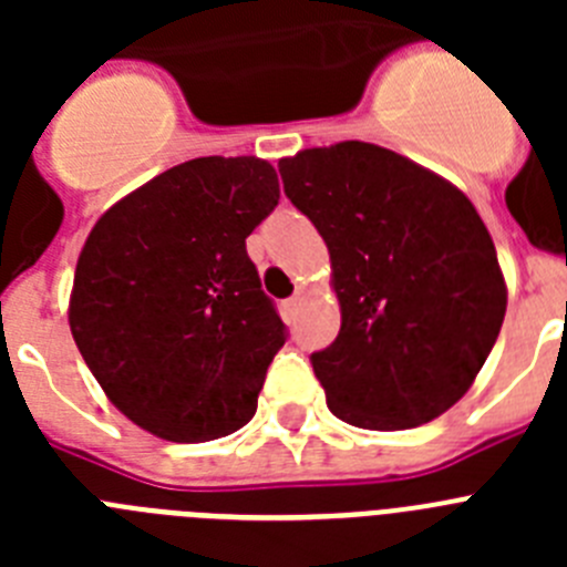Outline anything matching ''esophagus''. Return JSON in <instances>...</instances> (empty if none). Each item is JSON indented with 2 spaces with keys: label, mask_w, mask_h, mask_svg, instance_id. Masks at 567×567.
I'll return each instance as SVG.
<instances>
[{
  "label": "esophagus",
  "mask_w": 567,
  "mask_h": 567,
  "mask_svg": "<svg viewBox=\"0 0 567 567\" xmlns=\"http://www.w3.org/2000/svg\"><path fill=\"white\" fill-rule=\"evenodd\" d=\"M298 307H300V292H295L292 298H287V300H284V309H287V315H289V318H292V315L298 312Z\"/></svg>",
  "instance_id": "34e87169"
}]
</instances>
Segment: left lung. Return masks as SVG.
<instances>
[{
  "instance_id": "8db88e82",
  "label": "left lung",
  "mask_w": 567,
  "mask_h": 567,
  "mask_svg": "<svg viewBox=\"0 0 567 567\" xmlns=\"http://www.w3.org/2000/svg\"><path fill=\"white\" fill-rule=\"evenodd\" d=\"M278 169L332 258L340 332L309 358L332 414L378 432L440 417L483 369L508 303L474 204L365 142L303 150Z\"/></svg>"
}]
</instances>
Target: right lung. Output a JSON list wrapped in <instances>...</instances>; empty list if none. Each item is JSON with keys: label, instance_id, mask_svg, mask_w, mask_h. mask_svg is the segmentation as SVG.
Returning <instances> with one entry per match:
<instances>
[{"label": "right lung", "instance_id": "add662e5", "mask_svg": "<svg viewBox=\"0 0 567 567\" xmlns=\"http://www.w3.org/2000/svg\"><path fill=\"white\" fill-rule=\"evenodd\" d=\"M278 198L272 164L209 155L155 175L90 233L70 332L110 403L144 432L204 443L252 420L289 338L247 255Z\"/></svg>", "mask_w": 567, "mask_h": 567}]
</instances>
